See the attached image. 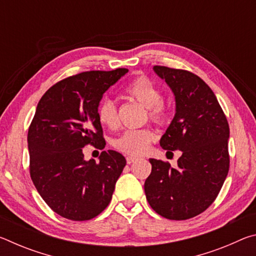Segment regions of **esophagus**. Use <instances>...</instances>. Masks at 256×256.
Instances as JSON below:
<instances>
[{"instance_id":"obj_1","label":"esophagus","mask_w":256,"mask_h":256,"mask_svg":"<svg viewBox=\"0 0 256 256\" xmlns=\"http://www.w3.org/2000/svg\"><path fill=\"white\" fill-rule=\"evenodd\" d=\"M136 160H138V158L133 157V156H128V157H126V162L128 164H132V162H136Z\"/></svg>"}]
</instances>
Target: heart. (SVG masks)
Listing matches in <instances>:
<instances>
[{
	"label": "heart",
	"instance_id": "heart-1",
	"mask_svg": "<svg viewBox=\"0 0 256 256\" xmlns=\"http://www.w3.org/2000/svg\"><path fill=\"white\" fill-rule=\"evenodd\" d=\"M128 96L146 107V114L151 122L162 125L170 118V105L160 96V92L154 82L144 76H138L130 82L125 88ZM99 122L108 128H118V114L116 104L110 98L102 99L97 110ZM154 134L148 128L128 130L112 141L115 149L126 154L140 156L148 150Z\"/></svg>",
	"mask_w": 256,
	"mask_h": 256
}]
</instances>
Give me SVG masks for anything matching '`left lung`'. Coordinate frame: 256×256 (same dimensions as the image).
<instances>
[{
    "label": "left lung",
    "mask_w": 256,
    "mask_h": 256,
    "mask_svg": "<svg viewBox=\"0 0 256 256\" xmlns=\"http://www.w3.org/2000/svg\"><path fill=\"white\" fill-rule=\"evenodd\" d=\"M176 99V112L160 146L180 150L177 167L149 159L151 174L144 183L150 206L164 218L186 220L209 208L229 170V125L214 94L194 73L154 66Z\"/></svg>",
    "instance_id": "left-lung-1"
}]
</instances>
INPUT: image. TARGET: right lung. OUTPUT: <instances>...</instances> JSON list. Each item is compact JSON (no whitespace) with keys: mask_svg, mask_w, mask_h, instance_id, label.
Wrapping results in <instances>:
<instances>
[{"mask_svg":"<svg viewBox=\"0 0 256 256\" xmlns=\"http://www.w3.org/2000/svg\"><path fill=\"white\" fill-rule=\"evenodd\" d=\"M128 68L86 71L56 82L38 102L28 130L29 172L47 206L63 218L86 222L112 200L126 164L118 151L86 162L82 148L106 146L97 116L99 102Z\"/></svg>","mask_w":256,"mask_h":256,"instance_id":"obj_1","label":"right lung"}]
</instances>
